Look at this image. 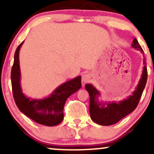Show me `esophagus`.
I'll return each instance as SVG.
<instances>
[{"label":"esophagus","instance_id":"1","mask_svg":"<svg viewBox=\"0 0 154 154\" xmlns=\"http://www.w3.org/2000/svg\"><path fill=\"white\" fill-rule=\"evenodd\" d=\"M90 75L89 74H85V75H82V83H88L90 82Z\"/></svg>","mask_w":154,"mask_h":154}]
</instances>
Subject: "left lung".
Segmentation results:
<instances>
[{
  "label": "left lung",
  "mask_w": 154,
  "mask_h": 154,
  "mask_svg": "<svg viewBox=\"0 0 154 154\" xmlns=\"http://www.w3.org/2000/svg\"><path fill=\"white\" fill-rule=\"evenodd\" d=\"M131 46L135 49L140 51L144 57L143 51L136 38H133ZM143 64L145 65L143 68L141 77L136 90L132 95L123 100L100 101V92L92 84L85 85V88L90 95V114L92 121L101 125H113L136 109L147 82L148 74L145 58H143Z\"/></svg>",
  "instance_id": "8db88e82"
}]
</instances>
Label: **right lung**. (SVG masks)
<instances>
[{"mask_svg": "<svg viewBox=\"0 0 154 154\" xmlns=\"http://www.w3.org/2000/svg\"><path fill=\"white\" fill-rule=\"evenodd\" d=\"M23 42L16 50L11 69V85L14 100L20 111L41 125L54 126L64 119V105L70 95L81 88V76L63 83L48 97L33 99L24 95L21 85L19 51Z\"/></svg>", "mask_w": 154, "mask_h": 154, "instance_id": "add662e5", "label": "right lung"}]
</instances>
